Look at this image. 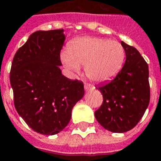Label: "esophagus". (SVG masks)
Wrapping results in <instances>:
<instances>
[{"label":"esophagus","mask_w":161,"mask_h":161,"mask_svg":"<svg viewBox=\"0 0 161 161\" xmlns=\"http://www.w3.org/2000/svg\"><path fill=\"white\" fill-rule=\"evenodd\" d=\"M84 87H85V90H86V92H88V91H90V90H92V89H93V88H94V86H93L92 85L87 84V83H86V84H85Z\"/></svg>","instance_id":"obj_1"}]
</instances>
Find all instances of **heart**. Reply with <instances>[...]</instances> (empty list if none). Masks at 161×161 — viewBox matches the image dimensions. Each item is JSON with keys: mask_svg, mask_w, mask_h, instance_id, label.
Returning a JSON list of instances; mask_svg holds the SVG:
<instances>
[{"mask_svg": "<svg viewBox=\"0 0 161 161\" xmlns=\"http://www.w3.org/2000/svg\"><path fill=\"white\" fill-rule=\"evenodd\" d=\"M124 49L120 43L106 38H80L64 51L61 58L65 66L78 74L80 66L90 80L96 82L110 80L118 74L124 60Z\"/></svg>", "mask_w": 161, "mask_h": 161, "instance_id": "b5f03b06", "label": "heart"}]
</instances>
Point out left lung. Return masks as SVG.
Here are the masks:
<instances>
[{"label":"left lung","instance_id":"obj_1","mask_svg":"<svg viewBox=\"0 0 161 161\" xmlns=\"http://www.w3.org/2000/svg\"><path fill=\"white\" fill-rule=\"evenodd\" d=\"M126 53L123 69L110 82L97 89L103 102L95 112L98 123L113 133L129 131L138 124L150 99L149 66L136 48L121 42Z\"/></svg>","mask_w":161,"mask_h":161}]
</instances>
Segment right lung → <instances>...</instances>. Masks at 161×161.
<instances>
[{
    "label": "right lung",
    "mask_w": 161,
    "mask_h": 161,
    "mask_svg": "<svg viewBox=\"0 0 161 161\" xmlns=\"http://www.w3.org/2000/svg\"><path fill=\"white\" fill-rule=\"evenodd\" d=\"M63 29L37 31L18 48L10 82L16 110L33 131L53 135L71 118L72 108L85 94L84 84L62 75Z\"/></svg>",
    "instance_id": "obj_1"
}]
</instances>
